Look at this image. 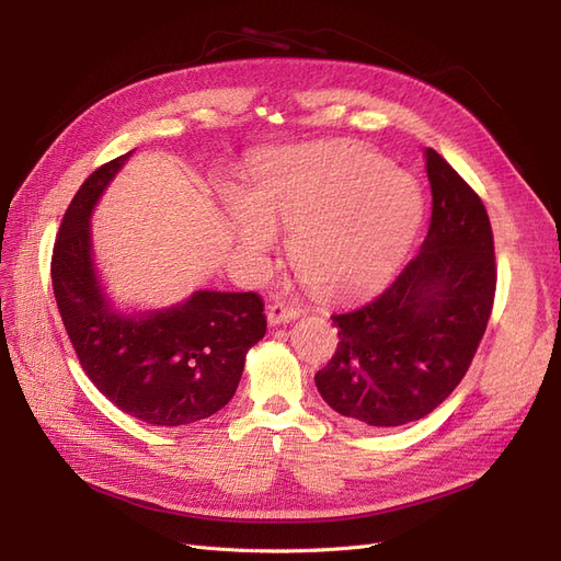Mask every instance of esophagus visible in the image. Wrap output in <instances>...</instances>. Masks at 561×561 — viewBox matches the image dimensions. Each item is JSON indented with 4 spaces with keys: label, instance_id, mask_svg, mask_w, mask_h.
<instances>
[{
    "label": "esophagus",
    "instance_id": "34e87169",
    "mask_svg": "<svg viewBox=\"0 0 561 561\" xmlns=\"http://www.w3.org/2000/svg\"><path fill=\"white\" fill-rule=\"evenodd\" d=\"M299 316V309L295 307V304H287V301H274L268 304L266 309V318L271 325H280V322H290Z\"/></svg>",
    "mask_w": 561,
    "mask_h": 561
}]
</instances>
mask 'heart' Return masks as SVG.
I'll return each instance as SVG.
<instances>
[{"instance_id":"b5f03b06","label":"heart","mask_w":561,"mask_h":561,"mask_svg":"<svg viewBox=\"0 0 561 561\" xmlns=\"http://www.w3.org/2000/svg\"><path fill=\"white\" fill-rule=\"evenodd\" d=\"M239 245L264 254L278 225L293 229L299 280L325 297L363 293L388 278L410 250L423 201L412 178L360 145L290 147L254 175L252 194H227Z\"/></svg>"}]
</instances>
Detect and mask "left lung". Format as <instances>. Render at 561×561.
Listing matches in <instances>:
<instances>
[{"mask_svg":"<svg viewBox=\"0 0 561 561\" xmlns=\"http://www.w3.org/2000/svg\"><path fill=\"white\" fill-rule=\"evenodd\" d=\"M433 215L421 252L381 295L334 313L339 344L316 375L334 412L367 426L419 421L461 383L496 295L494 233L482 198L426 149Z\"/></svg>","mask_w":561,"mask_h":561,"instance_id":"8db88e82","label":"left lung"}]
</instances>
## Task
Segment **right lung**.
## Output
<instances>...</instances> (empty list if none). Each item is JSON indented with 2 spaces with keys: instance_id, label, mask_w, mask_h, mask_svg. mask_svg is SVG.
<instances>
[{
  "instance_id": "obj_1",
  "label": "right lung",
  "mask_w": 561,
  "mask_h": 561,
  "mask_svg": "<svg viewBox=\"0 0 561 561\" xmlns=\"http://www.w3.org/2000/svg\"><path fill=\"white\" fill-rule=\"evenodd\" d=\"M130 154L79 186L56 236L50 280L67 336L100 393L151 426H190L233 398L245 353L266 332L264 301L254 293L198 290L163 311H112L93 266L91 213Z\"/></svg>"
}]
</instances>
